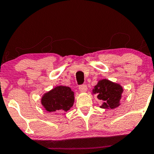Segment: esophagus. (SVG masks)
<instances>
[{"label":"esophagus","mask_w":154,"mask_h":154,"mask_svg":"<svg viewBox=\"0 0 154 154\" xmlns=\"http://www.w3.org/2000/svg\"><path fill=\"white\" fill-rule=\"evenodd\" d=\"M87 89H88L87 85H85V84L81 85H79V90L81 92H86V91H87Z\"/></svg>","instance_id":"esophagus-1"}]
</instances>
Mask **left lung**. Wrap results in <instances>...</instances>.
<instances>
[{"label": "left lung", "instance_id": "obj_1", "mask_svg": "<svg viewBox=\"0 0 154 154\" xmlns=\"http://www.w3.org/2000/svg\"><path fill=\"white\" fill-rule=\"evenodd\" d=\"M123 88L116 83L112 82L106 79L98 81L95 86L93 93L97 95V98L103 101L100 108L115 109L120 105Z\"/></svg>", "mask_w": 154, "mask_h": 154}]
</instances>
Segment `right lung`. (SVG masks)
<instances>
[{"label": "right lung", "mask_w": 154, "mask_h": 154, "mask_svg": "<svg viewBox=\"0 0 154 154\" xmlns=\"http://www.w3.org/2000/svg\"><path fill=\"white\" fill-rule=\"evenodd\" d=\"M75 101L74 92L66 86H57L42 97L41 103L49 112H66Z\"/></svg>", "instance_id": "1"}]
</instances>
